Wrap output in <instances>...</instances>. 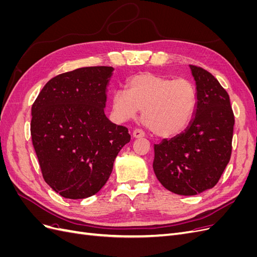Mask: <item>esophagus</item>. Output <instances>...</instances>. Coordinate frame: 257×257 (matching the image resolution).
<instances>
[{
	"instance_id": "esophagus-1",
	"label": "esophagus",
	"mask_w": 257,
	"mask_h": 257,
	"mask_svg": "<svg viewBox=\"0 0 257 257\" xmlns=\"http://www.w3.org/2000/svg\"><path fill=\"white\" fill-rule=\"evenodd\" d=\"M145 132L141 128H136L134 132H133V136L135 138H142V137H145Z\"/></svg>"
}]
</instances>
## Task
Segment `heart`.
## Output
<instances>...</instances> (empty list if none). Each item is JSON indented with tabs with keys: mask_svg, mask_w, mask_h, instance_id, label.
Listing matches in <instances>:
<instances>
[{
	"mask_svg": "<svg viewBox=\"0 0 257 257\" xmlns=\"http://www.w3.org/2000/svg\"><path fill=\"white\" fill-rule=\"evenodd\" d=\"M126 85L127 91L116 90L112 95V109L119 120H130L143 110L146 126L163 138L177 136L188 127L197 104L195 85L190 80L141 73L131 77Z\"/></svg>",
	"mask_w": 257,
	"mask_h": 257,
	"instance_id": "b5f03b06",
	"label": "heart"
}]
</instances>
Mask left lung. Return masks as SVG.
Here are the masks:
<instances>
[{
    "label": "left lung",
    "mask_w": 257,
    "mask_h": 257,
    "mask_svg": "<svg viewBox=\"0 0 257 257\" xmlns=\"http://www.w3.org/2000/svg\"><path fill=\"white\" fill-rule=\"evenodd\" d=\"M196 81L197 104L189 127L154 145L153 170L165 189L196 195L213 188L231 155L235 116L229 95L203 67L190 65Z\"/></svg>",
    "instance_id": "left-lung-1"
}]
</instances>
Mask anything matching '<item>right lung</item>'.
<instances>
[{
	"label": "right lung",
	"instance_id": "obj_1",
	"mask_svg": "<svg viewBox=\"0 0 257 257\" xmlns=\"http://www.w3.org/2000/svg\"><path fill=\"white\" fill-rule=\"evenodd\" d=\"M110 66H90L53 77L32 105L31 136L44 180L61 196L82 199L107 182L131 141L128 130L104 112Z\"/></svg>",
	"mask_w": 257,
	"mask_h": 257
}]
</instances>
